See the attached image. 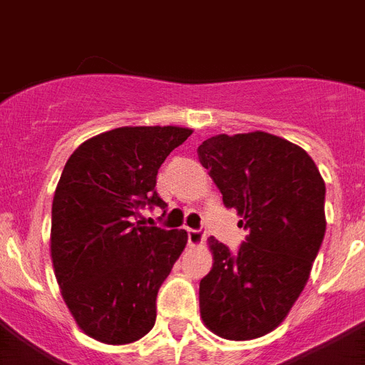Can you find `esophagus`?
Listing matches in <instances>:
<instances>
[{
    "label": "esophagus",
    "mask_w": 365,
    "mask_h": 365,
    "mask_svg": "<svg viewBox=\"0 0 365 365\" xmlns=\"http://www.w3.org/2000/svg\"><path fill=\"white\" fill-rule=\"evenodd\" d=\"M187 235H189V245H191V247H200V245L204 243V240H206V234H204L202 230L189 228Z\"/></svg>",
    "instance_id": "esophagus-1"
}]
</instances>
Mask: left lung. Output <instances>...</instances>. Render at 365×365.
I'll list each match as a JSON object with an SVG mask.
<instances>
[{"label": "left lung", "instance_id": "left-lung-1", "mask_svg": "<svg viewBox=\"0 0 365 365\" xmlns=\"http://www.w3.org/2000/svg\"><path fill=\"white\" fill-rule=\"evenodd\" d=\"M202 167L241 217L237 254L210 237L213 265L200 280V317L225 339L247 341L286 319L323 243L324 180L301 146L265 131L210 137Z\"/></svg>", "mask_w": 365, "mask_h": 365}]
</instances>
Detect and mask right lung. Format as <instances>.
Listing matches in <instances>:
<instances>
[{
    "mask_svg": "<svg viewBox=\"0 0 365 365\" xmlns=\"http://www.w3.org/2000/svg\"><path fill=\"white\" fill-rule=\"evenodd\" d=\"M192 133L180 125H124L73 150L51 204V262L78 327L107 345L152 330L155 297L187 245L185 230L143 226L140 207L165 204L155 176Z\"/></svg>",
    "mask_w": 365,
    "mask_h": 365,
    "instance_id": "add662e5",
    "label": "right lung"
}]
</instances>
